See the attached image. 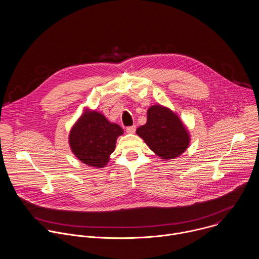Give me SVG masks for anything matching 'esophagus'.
I'll return each instance as SVG.
<instances>
[{"label": "esophagus", "mask_w": 259, "mask_h": 259, "mask_svg": "<svg viewBox=\"0 0 259 259\" xmlns=\"http://www.w3.org/2000/svg\"><path fill=\"white\" fill-rule=\"evenodd\" d=\"M135 130H136V127H135L134 125H133V126H129V127L126 128L127 133H130V134H133V133L135 132Z\"/></svg>", "instance_id": "esophagus-1"}]
</instances>
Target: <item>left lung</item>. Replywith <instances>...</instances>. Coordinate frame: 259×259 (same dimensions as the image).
I'll use <instances>...</instances> for the list:
<instances>
[{
  "label": "left lung",
  "mask_w": 259,
  "mask_h": 259,
  "mask_svg": "<svg viewBox=\"0 0 259 259\" xmlns=\"http://www.w3.org/2000/svg\"><path fill=\"white\" fill-rule=\"evenodd\" d=\"M136 133L159 157L171 160L188 149L190 136L179 118L167 107L153 105L147 110L146 124Z\"/></svg>",
  "instance_id": "1"
}]
</instances>
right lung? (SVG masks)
I'll use <instances>...</instances> for the list:
<instances>
[{"mask_svg":"<svg viewBox=\"0 0 259 259\" xmlns=\"http://www.w3.org/2000/svg\"><path fill=\"white\" fill-rule=\"evenodd\" d=\"M122 134L123 129L118 124L109 123L95 110L85 113L70 130V149L83 163L100 168L109 161L117 138Z\"/></svg>","mask_w":259,"mask_h":259,"instance_id":"obj_1","label":"right lung"}]
</instances>
